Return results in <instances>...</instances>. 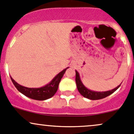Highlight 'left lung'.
Segmentation results:
<instances>
[{
  "mask_svg": "<svg viewBox=\"0 0 134 134\" xmlns=\"http://www.w3.org/2000/svg\"><path fill=\"white\" fill-rule=\"evenodd\" d=\"M76 82L77 85V88L80 94L82 96H84V98H88V99H91V100L101 99L108 96L109 95L111 94L112 93H114L115 91L117 90L121 85V84H120L119 86H118L117 87H115L113 90L108 91L98 92L90 90L84 86V84H82V81H81V79H80L79 74L78 73V72L77 70H76Z\"/></svg>",
  "mask_w": 134,
  "mask_h": 134,
  "instance_id": "obj_1",
  "label": "left lung"
}]
</instances>
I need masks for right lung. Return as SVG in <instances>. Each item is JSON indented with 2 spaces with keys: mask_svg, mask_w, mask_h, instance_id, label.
<instances>
[{
  "mask_svg": "<svg viewBox=\"0 0 134 134\" xmlns=\"http://www.w3.org/2000/svg\"><path fill=\"white\" fill-rule=\"evenodd\" d=\"M67 68L64 69L62 71L58 73L50 83L44 86L39 87V88H30V87L23 86L17 83L11 77V76H10V79L17 90L19 91L20 93L25 95L26 96L33 99H35V100H46L52 98L56 93L58 90V84Z\"/></svg>",
  "mask_w": 134,
  "mask_h": 134,
  "instance_id": "obj_1",
  "label": "right lung"
}]
</instances>
